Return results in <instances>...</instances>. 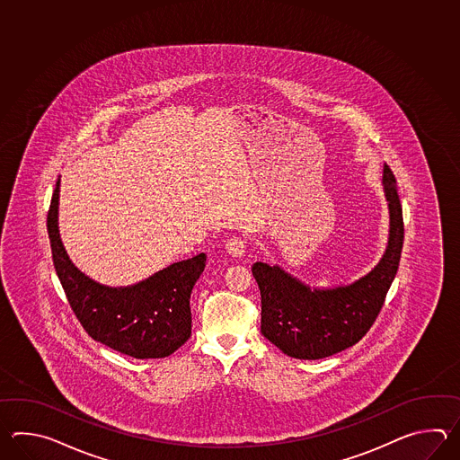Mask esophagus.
Masks as SVG:
<instances>
[{
  "label": "esophagus",
  "instance_id": "1",
  "mask_svg": "<svg viewBox=\"0 0 460 460\" xmlns=\"http://www.w3.org/2000/svg\"><path fill=\"white\" fill-rule=\"evenodd\" d=\"M226 248L228 254H232L234 258H242L244 252H246V243H244L243 238L232 236V238L226 242Z\"/></svg>",
  "mask_w": 460,
  "mask_h": 460
}]
</instances>
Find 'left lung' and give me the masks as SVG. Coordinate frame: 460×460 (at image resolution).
Returning <instances> with one entry per match:
<instances>
[{"mask_svg":"<svg viewBox=\"0 0 460 460\" xmlns=\"http://www.w3.org/2000/svg\"><path fill=\"white\" fill-rule=\"evenodd\" d=\"M383 189L390 210V234L382 260L347 286L309 288L279 266L253 264L261 293V333L281 352L299 360H319L352 347L370 331L400 266L404 240L396 179L383 167Z\"/></svg>","mask_w":460,"mask_h":460,"instance_id":"left-lung-1","label":"left lung"}]
</instances>
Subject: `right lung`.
<instances>
[{"mask_svg": "<svg viewBox=\"0 0 460 460\" xmlns=\"http://www.w3.org/2000/svg\"><path fill=\"white\" fill-rule=\"evenodd\" d=\"M60 177L50 200L48 232L56 273L82 327L97 342L133 358H164L187 342L192 331L190 293L206 268L197 254L127 288L90 279L70 261L59 234Z\"/></svg>", "mask_w": 460, "mask_h": 460, "instance_id": "add662e5", "label": "right lung"}]
</instances>
